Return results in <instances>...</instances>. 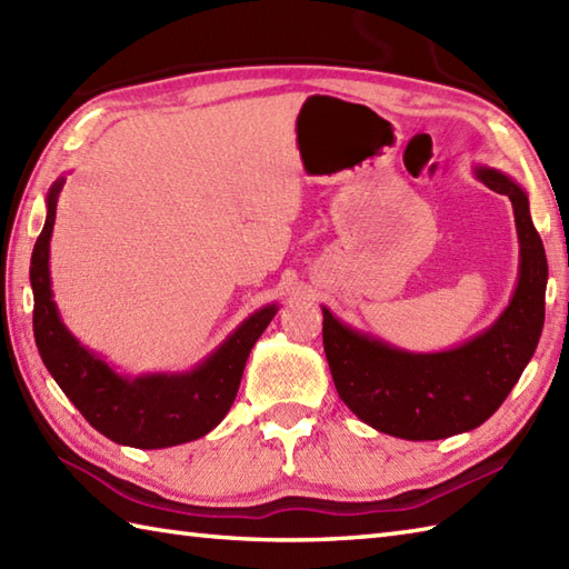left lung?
Returning a JSON list of instances; mask_svg holds the SVG:
<instances>
[{"label":"left lung","mask_w":569,"mask_h":569,"mask_svg":"<svg viewBox=\"0 0 569 569\" xmlns=\"http://www.w3.org/2000/svg\"><path fill=\"white\" fill-rule=\"evenodd\" d=\"M475 173L509 196L521 241L518 286L489 330L447 352L416 355L347 328L322 308V345L337 393L359 420L393 438L442 440L479 428L521 379L546 322L548 259L528 196L493 168Z\"/></svg>","instance_id":"obj_1"}]
</instances>
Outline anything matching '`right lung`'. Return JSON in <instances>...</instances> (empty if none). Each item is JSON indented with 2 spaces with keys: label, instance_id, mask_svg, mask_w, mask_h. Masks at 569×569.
<instances>
[{
  "label": "right lung",
  "instance_id": "right-lung-1",
  "mask_svg": "<svg viewBox=\"0 0 569 569\" xmlns=\"http://www.w3.org/2000/svg\"><path fill=\"white\" fill-rule=\"evenodd\" d=\"M63 183L58 178L48 190L46 224L31 253L33 335L46 369L84 420L119 445L161 450L202 438L232 408L251 347L278 308L253 312L192 371L122 377L68 332L53 303L48 249Z\"/></svg>",
  "mask_w": 569,
  "mask_h": 569
}]
</instances>
